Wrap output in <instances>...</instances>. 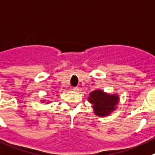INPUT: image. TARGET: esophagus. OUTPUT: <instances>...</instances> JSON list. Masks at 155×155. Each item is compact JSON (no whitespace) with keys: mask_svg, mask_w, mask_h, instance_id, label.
I'll list each match as a JSON object with an SVG mask.
<instances>
[{"mask_svg":"<svg viewBox=\"0 0 155 155\" xmlns=\"http://www.w3.org/2000/svg\"><path fill=\"white\" fill-rule=\"evenodd\" d=\"M79 87H73V89H72V90H73V91H79Z\"/></svg>","mask_w":155,"mask_h":155,"instance_id":"1","label":"esophagus"}]
</instances>
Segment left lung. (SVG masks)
<instances>
[{
  "instance_id": "obj_1",
  "label": "left lung",
  "mask_w": 155,
  "mask_h": 155,
  "mask_svg": "<svg viewBox=\"0 0 155 155\" xmlns=\"http://www.w3.org/2000/svg\"><path fill=\"white\" fill-rule=\"evenodd\" d=\"M88 101L92 104L95 115L107 117L117 109L119 96L117 94H108L98 89L90 93Z\"/></svg>"
}]
</instances>
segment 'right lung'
Masks as SVG:
<instances>
[{"instance_id":"obj_1","label":"right lung","mask_w":155,"mask_h":155,"mask_svg":"<svg viewBox=\"0 0 155 155\" xmlns=\"http://www.w3.org/2000/svg\"><path fill=\"white\" fill-rule=\"evenodd\" d=\"M40 102H41V103H44V104L51 103V101H46V100H40Z\"/></svg>"}]
</instances>
